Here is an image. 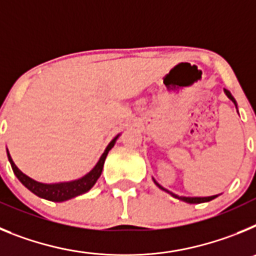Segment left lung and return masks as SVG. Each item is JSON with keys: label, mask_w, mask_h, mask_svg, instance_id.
<instances>
[{"label": "left lung", "mask_w": 256, "mask_h": 256, "mask_svg": "<svg viewBox=\"0 0 256 256\" xmlns=\"http://www.w3.org/2000/svg\"><path fill=\"white\" fill-rule=\"evenodd\" d=\"M224 92H226V94H227V96H228V98H230V100L232 101V102H234V105H236V100H234V96H232V94H230V92L228 91V90H224ZM236 108H237V105H236ZM154 182L156 183V186L159 187V188H162V190H164V191L169 192V194H170V195L173 196V198H180V200L184 201V202H188V204H201V202H208V201L212 200V198H216V196H218V195H216V196H209V198H184V196H177V195H174V194H172L170 191H168V190H165L164 187L160 186L159 183L156 182L155 180H154Z\"/></svg>", "instance_id": "left-lung-1"}]
</instances>
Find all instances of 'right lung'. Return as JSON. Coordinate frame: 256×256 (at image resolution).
<instances>
[{
	"label": "right lung",
	"mask_w": 256,
	"mask_h": 256,
	"mask_svg": "<svg viewBox=\"0 0 256 256\" xmlns=\"http://www.w3.org/2000/svg\"><path fill=\"white\" fill-rule=\"evenodd\" d=\"M118 137H119V136H116V137H115V138L108 144L105 152L102 154V156L100 158V160H98V162L96 164V166H94L90 173L86 174L84 177L79 178V180H72V182L54 183V184H46V183L37 182V180H32V178H29L28 176H26L22 170H19V168H18L16 165H15V162H12V159H11L8 150V156L15 176H16L18 180H19L20 182H22V184L29 190V191H32L34 195L40 196V198H46V200L55 201V202H61V201H66L69 200V198H76V196L86 194V192L90 191V190L94 187L96 180L100 178L106 156H108V151L112 150V146L115 144V141H116Z\"/></svg>",
	"instance_id": "1"
}]
</instances>
